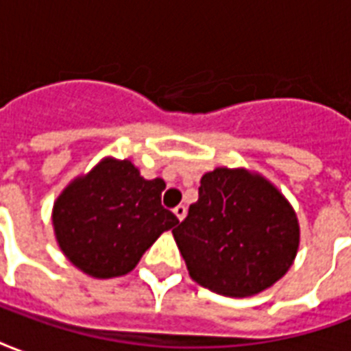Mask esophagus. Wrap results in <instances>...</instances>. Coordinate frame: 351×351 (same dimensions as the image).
Wrapping results in <instances>:
<instances>
[{
    "mask_svg": "<svg viewBox=\"0 0 351 351\" xmlns=\"http://www.w3.org/2000/svg\"><path fill=\"white\" fill-rule=\"evenodd\" d=\"M173 213H175V216L178 218V220L182 221L184 218H186V206H184V205L175 206V208H173Z\"/></svg>",
    "mask_w": 351,
    "mask_h": 351,
    "instance_id": "esophagus-1",
    "label": "esophagus"
}]
</instances>
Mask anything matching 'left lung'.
Segmentation results:
<instances>
[{
    "mask_svg": "<svg viewBox=\"0 0 351 351\" xmlns=\"http://www.w3.org/2000/svg\"><path fill=\"white\" fill-rule=\"evenodd\" d=\"M190 276L214 293L248 297L282 278L299 248L293 208L244 169H214L197 203L173 229Z\"/></svg>",
    "mask_w": 351,
    "mask_h": 351,
    "instance_id": "left-lung-1",
    "label": "left lung"
}]
</instances>
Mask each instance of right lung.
Instances as JSON below:
<instances>
[{
    "label": "right lung",
    "mask_w": 351,
    "mask_h": 351,
    "mask_svg": "<svg viewBox=\"0 0 351 351\" xmlns=\"http://www.w3.org/2000/svg\"><path fill=\"white\" fill-rule=\"evenodd\" d=\"M161 178L146 180L131 161L105 160L58 197L52 214L60 248L95 278L130 272L146 248L178 223L161 205Z\"/></svg>",
    "instance_id": "obj_1"
}]
</instances>
